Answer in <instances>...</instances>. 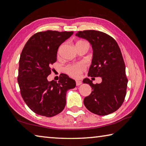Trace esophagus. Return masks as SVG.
Returning a JSON list of instances; mask_svg holds the SVG:
<instances>
[{"instance_id":"esophagus-1","label":"esophagus","mask_w":146,"mask_h":146,"mask_svg":"<svg viewBox=\"0 0 146 146\" xmlns=\"http://www.w3.org/2000/svg\"><path fill=\"white\" fill-rule=\"evenodd\" d=\"M76 86H79V85H81L82 84V82L81 81L77 80L76 81Z\"/></svg>"}]
</instances>
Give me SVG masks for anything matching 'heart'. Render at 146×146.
<instances>
[{
	"mask_svg": "<svg viewBox=\"0 0 146 146\" xmlns=\"http://www.w3.org/2000/svg\"><path fill=\"white\" fill-rule=\"evenodd\" d=\"M86 65L82 62H79L75 64L68 65L65 67V70L70 77L74 78H78L82 72L86 70Z\"/></svg>",
	"mask_w": 146,
	"mask_h": 146,
	"instance_id": "obj_1",
	"label": "heart"
}]
</instances>
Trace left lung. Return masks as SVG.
<instances>
[{
  "label": "left lung",
  "mask_w": 146,
  "mask_h": 146,
  "mask_svg": "<svg viewBox=\"0 0 146 146\" xmlns=\"http://www.w3.org/2000/svg\"><path fill=\"white\" fill-rule=\"evenodd\" d=\"M76 35L88 40L92 45L93 56L88 76L102 79L100 84H93L88 78L84 79V83L89 84L92 90L84 99V106L92 113L100 116L111 114L121 106L127 88L125 65L119 46L113 37L100 31H78Z\"/></svg>",
  "instance_id": "1"
}]
</instances>
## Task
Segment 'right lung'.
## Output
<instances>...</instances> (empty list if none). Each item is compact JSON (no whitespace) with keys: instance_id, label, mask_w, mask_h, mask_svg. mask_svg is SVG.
I'll return each instance as SVG.
<instances>
[{"instance_id":"obj_1","label":"right lung","mask_w":146,"mask_h":146,"mask_svg":"<svg viewBox=\"0 0 146 146\" xmlns=\"http://www.w3.org/2000/svg\"><path fill=\"white\" fill-rule=\"evenodd\" d=\"M73 32L46 30L32 35L21 51L18 82L25 102L35 114L53 117L60 113L66 104V93L74 88L76 82L65 74L58 82L48 81L51 65L56 62L59 46Z\"/></svg>"}]
</instances>
